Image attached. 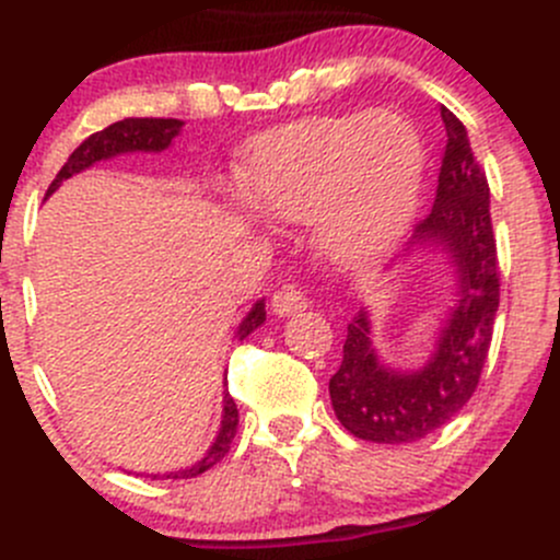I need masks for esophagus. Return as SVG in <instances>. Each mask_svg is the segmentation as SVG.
Here are the masks:
<instances>
[{
    "label": "esophagus",
    "instance_id": "34e87169",
    "mask_svg": "<svg viewBox=\"0 0 560 560\" xmlns=\"http://www.w3.org/2000/svg\"><path fill=\"white\" fill-rule=\"evenodd\" d=\"M270 305H273L276 316H295L300 311L308 308V295L298 290V287H281L273 300H270Z\"/></svg>",
    "mask_w": 560,
    "mask_h": 560
}]
</instances>
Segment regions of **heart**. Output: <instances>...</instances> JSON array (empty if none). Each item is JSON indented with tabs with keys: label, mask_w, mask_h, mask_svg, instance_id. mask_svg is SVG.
<instances>
[{
	"label": "heart",
	"mask_w": 560,
	"mask_h": 560,
	"mask_svg": "<svg viewBox=\"0 0 560 560\" xmlns=\"http://www.w3.org/2000/svg\"><path fill=\"white\" fill-rule=\"evenodd\" d=\"M421 182L419 133L388 112L276 128L238 166L246 201L270 220H308L316 252L346 265L397 244L419 209Z\"/></svg>",
	"instance_id": "obj_1"
}]
</instances>
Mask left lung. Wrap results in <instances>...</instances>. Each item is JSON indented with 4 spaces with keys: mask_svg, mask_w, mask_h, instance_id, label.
<instances>
[{
    "mask_svg": "<svg viewBox=\"0 0 560 560\" xmlns=\"http://www.w3.org/2000/svg\"><path fill=\"white\" fill-rule=\"evenodd\" d=\"M445 155L438 196L416 225L405 257L438 252L453 276V300L434 349L416 370L388 368L375 351L370 311L359 308L343 343V362L329 378L338 421L370 443H416L445 427L478 388L499 308V260L491 228V192L464 122L440 107Z\"/></svg>",
    "mask_w": 560,
    "mask_h": 560,
    "instance_id": "8db88e82",
    "label": "left lung"
}]
</instances>
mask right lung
<instances>
[{
	"label": "right lung",
	"mask_w": 560,
	"mask_h": 560,
	"mask_svg": "<svg viewBox=\"0 0 560 560\" xmlns=\"http://www.w3.org/2000/svg\"><path fill=\"white\" fill-rule=\"evenodd\" d=\"M182 126H185V122L174 120V117H126V120L112 122V126L104 128V131L91 133V137L82 141L78 150L69 155V161L63 163L61 172L56 174V179H52L50 187H47L45 198L52 196V192L61 187L63 179L85 172V168H91L93 163H98V161H109V158L126 155V152H163L176 137H179ZM262 322H265V300H257V303L252 305L249 314L244 316V322H241L238 329H235V338L244 340L246 335L255 332ZM222 405H225V408H222L220 432H217L214 443H211V448L206 451V456L201 458V462H196L192 467H187V469H176V472L152 475V480L196 478V475H201V472H206V469L214 467V464L220 462L228 451H231V443L235 438V427H238V408H235L233 397L228 392H225V399H222Z\"/></svg>",
	"instance_id": "obj_1"
}]
</instances>
